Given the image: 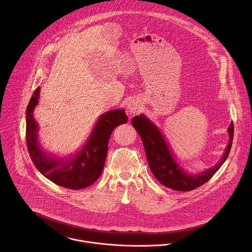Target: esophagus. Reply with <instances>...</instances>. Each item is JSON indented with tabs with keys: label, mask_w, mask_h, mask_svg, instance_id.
Masks as SVG:
<instances>
[{
	"label": "esophagus",
	"mask_w": 252,
	"mask_h": 252,
	"mask_svg": "<svg viewBox=\"0 0 252 252\" xmlns=\"http://www.w3.org/2000/svg\"><path fill=\"white\" fill-rule=\"evenodd\" d=\"M127 110H128L130 113H132V114H136V113H138L139 110H140V104H139L137 101H135V100H131V101H129V103L127 104Z\"/></svg>",
	"instance_id": "1"
}]
</instances>
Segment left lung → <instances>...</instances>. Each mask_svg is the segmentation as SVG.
Instances as JSON below:
<instances>
[{
  "instance_id": "1",
  "label": "left lung",
  "mask_w": 252,
  "mask_h": 252,
  "mask_svg": "<svg viewBox=\"0 0 252 252\" xmlns=\"http://www.w3.org/2000/svg\"><path fill=\"white\" fill-rule=\"evenodd\" d=\"M131 123L142 139L146 158L154 177L165 187L175 191H192L208 182L226 160L232 144L233 124L231 123L227 128L229 141L219 163L202 173L190 175L177 164L162 132L151 121L140 115L134 117Z\"/></svg>"
}]
</instances>
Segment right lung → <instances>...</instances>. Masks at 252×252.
Masks as SVG:
<instances>
[{
    "label": "right lung",
    "mask_w": 252,
    "mask_h": 252,
    "mask_svg": "<svg viewBox=\"0 0 252 252\" xmlns=\"http://www.w3.org/2000/svg\"><path fill=\"white\" fill-rule=\"evenodd\" d=\"M39 90L37 87L33 92L26 113V138L31 158L37 170L51 182L72 190L87 188L97 181L103 171L113 130L127 122L125 110L102 115L83 148L75 156L56 158L44 152L37 140L38 126L32 113L38 104Z\"/></svg>",
    "instance_id": "obj_1"
}]
</instances>
